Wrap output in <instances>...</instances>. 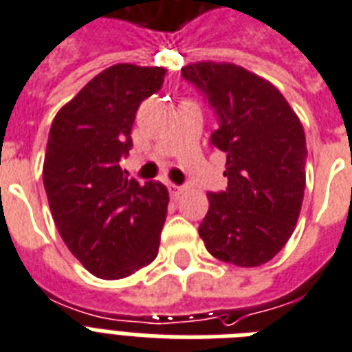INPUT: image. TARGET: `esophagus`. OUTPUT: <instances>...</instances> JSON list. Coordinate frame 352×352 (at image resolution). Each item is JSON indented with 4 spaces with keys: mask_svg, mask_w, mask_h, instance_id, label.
<instances>
[{
    "mask_svg": "<svg viewBox=\"0 0 352 352\" xmlns=\"http://www.w3.org/2000/svg\"><path fill=\"white\" fill-rule=\"evenodd\" d=\"M168 190H170V196H173V198H178L179 194L184 192V187H179V185L170 184V185H168Z\"/></svg>",
    "mask_w": 352,
    "mask_h": 352,
    "instance_id": "34e87169",
    "label": "esophagus"
}]
</instances>
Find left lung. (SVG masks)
I'll list each match as a JSON object with an SVG mask.
<instances>
[{
    "mask_svg": "<svg viewBox=\"0 0 352 352\" xmlns=\"http://www.w3.org/2000/svg\"><path fill=\"white\" fill-rule=\"evenodd\" d=\"M182 76L216 111L210 145L227 156V189L207 194L199 238L218 260L263 265L285 247L302 209L307 145L300 118L271 81L240 65L199 61Z\"/></svg>",
    "mask_w": 352,
    "mask_h": 352,
    "instance_id": "8db88e82",
    "label": "left lung"
}]
</instances>
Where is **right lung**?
<instances>
[{"instance_id": "add662e5", "label": "right lung", "mask_w": 352, "mask_h": 352, "mask_svg": "<svg viewBox=\"0 0 352 352\" xmlns=\"http://www.w3.org/2000/svg\"><path fill=\"white\" fill-rule=\"evenodd\" d=\"M163 67L112 65L60 109L45 151L43 185L69 251L105 280L131 276L158 256L168 190L127 178L120 160L143 100L163 85Z\"/></svg>"}]
</instances>
